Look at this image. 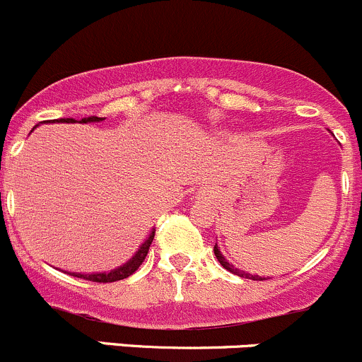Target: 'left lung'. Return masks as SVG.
Here are the masks:
<instances>
[{"mask_svg": "<svg viewBox=\"0 0 362 362\" xmlns=\"http://www.w3.org/2000/svg\"><path fill=\"white\" fill-rule=\"evenodd\" d=\"M214 255H216V258H218V262L221 263V267H225L226 270L228 272H232V274H235V275H238V277H245V279H252V281H264V277H259V275H252V274H245L244 270H238V268H235L233 267L232 263H228L226 262V258L225 256L221 255V251H219V247H218V244L214 245Z\"/></svg>", "mask_w": 362, "mask_h": 362, "instance_id": "1", "label": "left lung"}]
</instances>
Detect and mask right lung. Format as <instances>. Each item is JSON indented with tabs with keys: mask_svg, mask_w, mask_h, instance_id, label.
Listing matches in <instances>:
<instances>
[{
	"mask_svg": "<svg viewBox=\"0 0 362 362\" xmlns=\"http://www.w3.org/2000/svg\"><path fill=\"white\" fill-rule=\"evenodd\" d=\"M103 120L104 118H99V117H87V118H81L78 124H98V122H103ZM45 124H48V122H45ZM57 124H76V120H74V118H59ZM36 127L38 125H35V129ZM153 237H155V230L150 233V237L139 245L136 255H134L129 262L122 264V267L113 268V270L110 272H98V274H81V272H78L76 274V272H71L69 275H74V277H80V279H87V281H92V282H117V281H122V279H127L141 267V263L144 262V258H146L148 255V249H150L151 242H153Z\"/></svg>",
	"mask_w": 362,
	"mask_h": 362,
	"instance_id": "1",
	"label": "right lung"
}]
</instances>
